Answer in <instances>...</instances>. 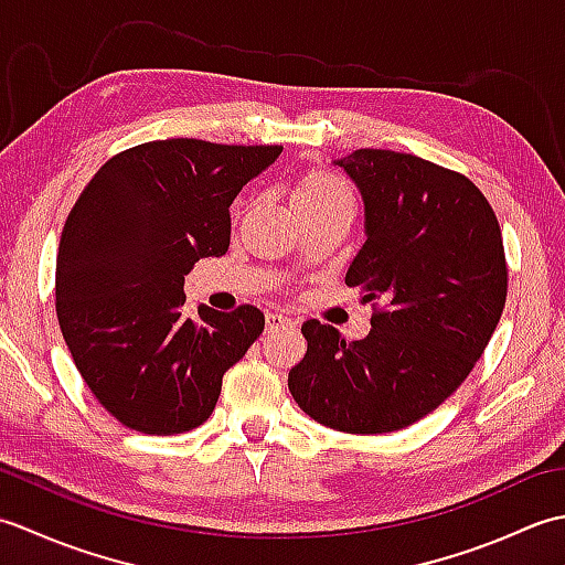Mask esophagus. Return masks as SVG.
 <instances>
[{
    "label": "esophagus",
    "mask_w": 565,
    "mask_h": 565,
    "mask_svg": "<svg viewBox=\"0 0 565 565\" xmlns=\"http://www.w3.org/2000/svg\"><path fill=\"white\" fill-rule=\"evenodd\" d=\"M294 320L289 316L279 313V310H269L267 313V330L276 332V330H284V328H291Z\"/></svg>",
    "instance_id": "esophagus-1"
}]
</instances>
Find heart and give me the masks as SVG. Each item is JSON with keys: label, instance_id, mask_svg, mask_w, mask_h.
Instances as JSON below:
<instances>
[{"label": "heart", "instance_id": "b5f03b06", "mask_svg": "<svg viewBox=\"0 0 565 565\" xmlns=\"http://www.w3.org/2000/svg\"><path fill=\"white\" fill-rule=\"evenodd\" d=\"M334 203H352L350 189L344 186L340 177L328 170H310L294 186V206L296 209H316L334 206Z\"/></svg>", "mask_w": 565, "mask_h": 565}]
</instances>
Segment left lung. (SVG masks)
Masks as SVG:
<instances>
[{
	"label": "left lung",
	"mask_w": 565,
	"mask_h": 565,
	"mask_svg": "<svg viewBox=\"0 0 565 565\" xmlns=\"http://www.w3.org/2000/svg\"><path fill=\"white\" fill-rule=\"evenodd\" d=\"M334 164L362 191L366 218L344 284L374 316L354 342L306 320L289 391L320 425L383 435L429 415L471 374L505 308V247L493 206L459 172L374 148Z\"/></svg>",
	"instance_id": "left-lung-1"
}]
</instances>
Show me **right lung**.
Returning a JSON list of instances; mask_svg holds the SVG:
<instances>
[{
	"label": "right lung",
	"instance_id": "obj_1",
	"mask_svg": "<svg viewBox=\"0 0 565 565\" xmlns=\"http://www.w3.org/2000/svg\"><path fill=\"white\" fill-rule=\"evenodd\" d=\"M281 150L152 140L114 154L82 189L60 235L55 310L84 383L121 425H203L223 374L262 334L255 306L184 316V276L225 255L231 203Z\"/></svg>",
	"mask_w": 565,
	"mask_h": 565
}]
</instances>
